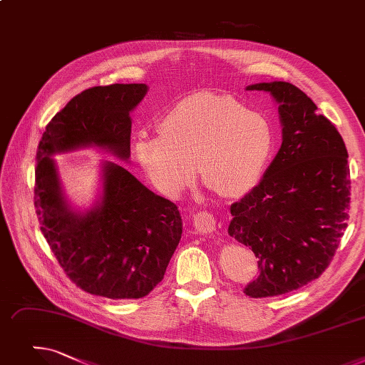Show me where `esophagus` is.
<instances>
[{"label": "esophagus", "mask_w": 365, "mask_h": 365, "mask_svg": "<svg viewBox=\"0 0 365 365\" xmlns=\"http://www.w3.org/2000/svg\"><path fill=\"white\" fill-rule=\"evenodd\" d=\"M194 225L198 231L201 232H213L216 228V217L213 216V213L202 210V212H197L194 215Z\"/></svg>", "instance_id": "1"}]
</instances>
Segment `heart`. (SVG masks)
Wrapping results in <instances>:
<instances>
[{"instance_id":"obj_1","label":"heart","mask_w":365,"mask_h":365,"mask_svg":"<svg viewBox=\"0 0 365 365\" xmlns=\"http://www.w3.org/2000/svg\"><path fill=\"white\" fill-rule=\"evenodd\" d=\"M158 137L140 135L134 153L152 185L178 197L195 179L224 197L255 186L274 149L270 122L242 103L219 95H194L161 118Z\"/></svg>"}]
</instances>
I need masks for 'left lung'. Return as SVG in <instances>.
<instances>
[{
	"mask_svg": "<svg viewBox=\"0 0 365 365\" xmlns=\"http://www.w3.org/2000/svg\"><path fill=\"white\" fill-rule=\"evenodd\" d=\"M279 103L282 146L262 180L231 205L228 234L258 258L250 298L276 297L318 279L347 227L351 173L344 141L307 95L288 82L257 83Z\"/></svg>",
	"mask_w": 365,
	"mask_h": 365,
	"instance_id": "obj_1",
	"label": "left lung"
}]
</instances>
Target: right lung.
<instances>
[{"label": "right lung", "instance_id": "1", "mask_svg": "<svg viewBox=\"0 0 365 365\" xmlns=\"http://www.w3.org/2000/svg\"><path fill=\"white\" fill-rule=\"evenodd\" d=\"M146 92L145 83L83 91L47 123L37 148L34 205L41 232L70 280L92 295L146 297L164 279L180 242V212L115 163H104L101 202L89 212H74L51 156L97 146L128 160L130 112Z\"/></svg>", "mask_w": 365, "mask_h": 365}]
</instances>
